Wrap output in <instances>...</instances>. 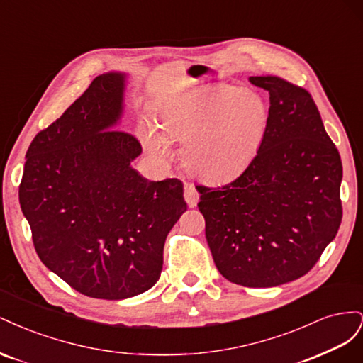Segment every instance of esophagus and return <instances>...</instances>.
<instances>
[{
    "instance_id": "esophagus-1",
    "label": "esophagus",
    "mask_w": 363,
    "mask_h": 363,
    "mask_svg": "<svg viewBox=\"0 0 363 363\" xmlns=\"http://www.w3.org/2000/svg\"><path fill=\"white\" fill-rule=\"evenodd\" d=\"M199 199H200V194L195 189V186L192 183H186L184 184V200H186V203H188V206L195 207L196 203H199Z\"/></svg>"
}]
</instances>
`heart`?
Instances as JSON below:
<instances>
[{
    "label": "heart",
    "mask_w": 363,
    "mask_h": 363,
    "mask_svg": "<svg viewBox=\"0 0 363 363\" xmlns=\"http://www.w3.org/2000/svg\"><path fill=\"white\" fill-rule=\"evenodd\" d=\"M268 119V106L256 92L215 86L164 108L159 119L162 133L150 127L147 147L164 159L169 155L168 139L180 140L186 168L207 182H224L255 160Z\"/></svg>",
    "instance_id": "obj_1"
}]
</instances>
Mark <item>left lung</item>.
Returning <instances> with one entry per match:
<instances>
[{"label":"left lung","instance_id":"left-lung-1","mask_svg":"<svg viewBox=\"0 0 363 363\" xmlns=\"http://www.w3.org/2000/svg\"><path fill=\"white\" fill-rule=\"evenodd\" d=\"M248 80L269 94L263 144L238 179L196 191L218 271L272 288L309 272L335 239L342 163L309 92L274 75Z\"/></svg>","mask_w":363,"mask_h":363}]
</instances>
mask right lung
Instances as JSON below:
<instances>
[{
  "label": "right lung",
  "mask_w": 363,
  "mask_h": 363,
  "mask_svg": "<svg viewBox=\"0 0 363 363\" xmlns=\"http://www.w3.org/2000/svg\"><path fill=\"white\" fill-rule=\"evenodd\" d=\"M125 72L98 75L26 155L19 204L36 252L83 295L124 300L156 284L163 247L186 212L183 183L150 182L131 167L139 140L115 130Z\"/></svg>",
  "instance_id": "1"
}]
</instances>
